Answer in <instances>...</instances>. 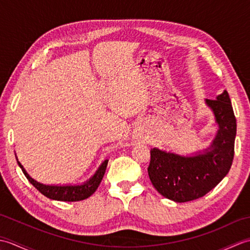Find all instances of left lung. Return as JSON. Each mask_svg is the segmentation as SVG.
<instances>
[{
  "label": "left lung",
  "mask_w": 250,
  "mask_h": 250,
  "mask_svg": "<svg viewBox=\"0 0 250 250\" xmlns=\"http://www.w3.org/2000/svg\"><path fill=\"white\" fill-rule=\"evenodd\" d=\"M213 110L218 131L211 145L194 156H180L152 148L148 175L153 187L164 198L178 203L208 193L229 173L234 157L236 119L229 93L205 100Z\"/></svg>",
  "instance_id": "1"
}]
</instances>
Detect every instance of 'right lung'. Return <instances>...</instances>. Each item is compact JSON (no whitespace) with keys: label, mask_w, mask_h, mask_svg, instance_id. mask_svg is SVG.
<instances>
[{"label":"right lung","mask_w":250,"mask_h":250,"mask_svg":"<svg viewBox=\"0 0 250 250\" xmlns=\"http://www.w3.org/2000/svg\"><path fill=\"white\" fill-rule=\"evenodd\" d=\"M19 167L22 169L23 174L25 177L28 178L29 182L34 186V187L40 191L42 194H44L47 198L51 200H57V201H64V202H76V201H82L89 198L90 195L94 193V191L98 189L101 182H102V178L106 171V167H107L108 160H105L102 164H101L98 171L95 172L93 176L87 180L86 183L83 185H68V186H52V185H44L39 182H36L35 179L32 178L30 175L26 173L23 167L21 166V163L18 161Z\"/></svg>","instance_id":"obj_1"}]
</instances>
